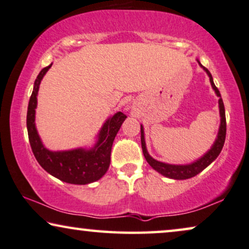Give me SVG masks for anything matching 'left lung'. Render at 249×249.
Returning a JSON list of instances; mask_svg holds the SVG:
<instances>
[{
    "instance_id": "1",
    "label": "left lung",
    "mask_w": 249,
    "mask_h": 249,
    "mask_svg": "<svg viewBox=\"0 0 249 249\" xmlns=\"http://www.w3.org/2000/svg\"><path fill=\"white\" fill-rule=\"evenodd\" d=\"M198 64L201 68L206 71V74L210 77V82L212 88L215 91V93L218 97V109H220V117H221V124L220 128H218L217 137L215 139L213 145L208 150L206 154H205L203 157L197 159L196 161L191 164H185V165H174V164H167L163 163V161L156 160L155 158H152L147 150V145H145V140H144V130L143 126L141 125V145H142V151H143L145 160L148 161V164L154 168L155 171H157L158 173H160L164 177L168 178H173V180H185V178H190L196 177L197 174H199L201 171H204L208 165H211L215 159L217 158V156L220 155V152L223 148L224 141H225V134H227V122H225V110H224V105L223 100L221 98L220 91L217 90V88L215 86L213 82V77H212L210 71L207 68H205L203 65L200 64L199 60L197 59Z\"/></svg>"
}]
</instances>
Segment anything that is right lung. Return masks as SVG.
I'll return each mask as SVG.
<instances>
[{"mask_svg":"<svg viewBox=\"0 0 249 249\" xmlns=\"http://www.w3.org/2000/svg\"><path fill=\"white\" fill-rule=\"evenodd\" d=\"M52 64L43 68L35 79L27 110V131L33 154L38 164L52 177L71 184H89L104 177L110 165L112 142L126 116L118 111L109 117L99 131L97 142L92 148L52 151L45 148L35 125V109L42 78Z\"/></svg>","mask_w":249,"mask_h":249,"instance_id":"add662e5","label":"right lung"}]
</instances>
